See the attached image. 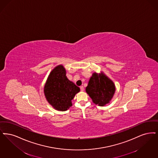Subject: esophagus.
Masks as SVG:
<instances>
[{
    "label": "esophagus",
    "instance_id": "esophagus-1",
    "mask_svg": "<svg viewBox=\"0 0 158 158\" xmlns=\"http://www.w3.org/2000/svg\"><path fill=\"white\" fill-rule=\"evenodd\" d=\"M80 89L81 91H84V87L83 86H80Z\"/></svg>",
    "mask_w": 158,
    "mask_h": 158
}]
</instances>
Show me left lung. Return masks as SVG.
<instances>
[{
    "label": "left lung",
    "instance_id": "8db88e82",
    "mask_svg": "<svg viewBox=\"0 0 158 158\" xmlns=\"http://www.w3.org/2000/svg\"><path fill=\"white\" fill-rule=\"evenodd\" d=\"M115 90L114 82L102 73H94L85 89L93 102L99 106H104L110 103Z\"/></svg>",
    "mask_w": 158,
    "mask_h": 158
}]
</instances>
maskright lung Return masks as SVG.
Returning a JSON list of instances; mask_svg holds the SVG:
<instances>
[{
	"instance_id": "add662e5",
	"label": "right lung",
	"mask_w": 158,
	"mask_h": 158,
	"mask_svg": "<svg viewBox=\"0 0 158 158\" xmlns=\"http://www.w3.org/2000/svg\"><path fill=\"white\" fill-rule=\"evenodd\" d=\"M80 91V88L67 78L62 65L51 71L44 86V94L48 103L55 110L62 111L72 106L71 100Z\"/></svg>"
}]
</instances>
